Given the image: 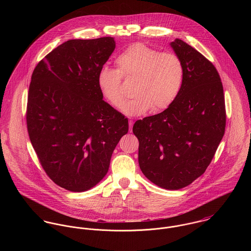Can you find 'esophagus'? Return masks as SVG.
<instances>
[{
    "mask_svg": "<svg viewBox=\"0 0 251 251\" xmlns=\"http://www.w3.org/2000/svg\"><path fill=\"white\" fill-rule=\"evenodd\" d=\"M128 125H129V131L131 132V131H132V126H133V121H132V120H129Z\"/></svg>",
    "mask_w": 251,
    "mask_h": 251,
    "instance_id": "34e87169",
    "label": "esophagus"
}]
</instances>
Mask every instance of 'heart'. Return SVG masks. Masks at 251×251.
Returning a JSON list of instances; mask_svg holds the SVG:
<instances>
[{"instance_id":"heart-1","label":"heart","mask_w":251,"mask_h":251,"mask_svg":"<svg viewBox=\"0 0 251 251\" xmlns=\"http://www.w3.org/2000/svg\"><path fill=\"white\" fill-rule=\"evenodd\" d=\"M117 69L102 66L97 82L104 99L115 108L124 104L123 77L136 78L133 87L135 97L127 101L123 112L139 116L147 111L161 112L170 107L182 87L184 68L179 56L172 52H160L142 42L127 46L116 59Z\"/></svg>"}]
</instances>
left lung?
I'll use <instances>...</instances> for the list:
<instances>
[{"instance_id":"8db88e82","label":"left lung","mask_w":251,"mask_h":251,"mask_svg":"<svg viewBox=\"0 0 251 251\" xmlns=\"http://www.w3.org/2000/svg\"><path fill=\"white\" fill-rule=\"evenodd\" d=\"M184 68L179 97L163 112L135 122L138 161L154 184L176 190L210 165L226 126L223 86L215 66L177 38L171 42Z\"/></svg>"}]
</instances>
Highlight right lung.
<instances>
[{
	"instance_id": "add662e5",
	"label": "right lung",
	"mask_w": 251,
	"mask_h": 251,
	"mask_svg": "<svg viewBox=\"0 0 251 251\" xmlns=\"http://www.w3.org/2000/svg\"><path fill=\"white\" fill-rule=\"evenodd\" d=\"M113 37L71 39L32 74L27 128L37 158L59 186L81 192L107 174L128 120L102 99L97 77L115 49Z\"/></svg>"
}]
</instances>
